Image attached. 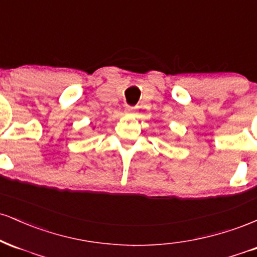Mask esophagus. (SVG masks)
<instances>
[{
  "mask_svg": "<svg viewBox=\"0 0 257 257\" xmlns=\"http://www.w3.org/2000/svg\"><path fill=\"white\" fill-rule=\"evenodd\" d=\"M133 112H135V107H133V106H126L125 113H133Z\"/></svg>",
  "mask_w": 257,
  "mask_h": 257,
  "instance_id": "esophagus-1",
  "label": "esophagus"
}]
</instances>
